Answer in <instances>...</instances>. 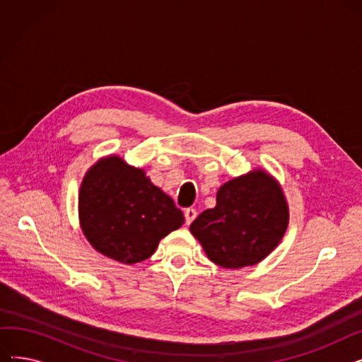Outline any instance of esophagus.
Instances as JSON below:
<instances>
[{"instance_id":"1","label":"esophagus","mask_w":362,"mask_h":362,"mask_svg":"<svg viewBox=\"0 0 362 362\" xmlns=\"http://www.w3.org/2000/svg\"><path fill=\"white\" fill-rule=\"evenodd\" d=\"M185 218H186V224H191L197 218V210H195V208H186V210H185Z\"/></svg>"}]
</instances>
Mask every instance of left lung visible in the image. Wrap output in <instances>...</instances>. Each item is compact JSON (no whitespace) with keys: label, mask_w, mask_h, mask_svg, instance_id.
Returning <instances> with one entry per match:
<instances>
[{"label":"left lung","mask_w":362,"mask_h":362,"mask_svg":"<svg viewBox=\"0 0 362 362\" xmlns=\"http://www.w3.org/2000/svg\"><path fill=\"white\" fill-rule=\"evenodd\" d=\"M288 224L289 206L280 185L257 168L226 182L216 206L201 213L189 229L214 264L242 269L267 257Z\"/></svg>","instance_id":"1"}]
</instances>
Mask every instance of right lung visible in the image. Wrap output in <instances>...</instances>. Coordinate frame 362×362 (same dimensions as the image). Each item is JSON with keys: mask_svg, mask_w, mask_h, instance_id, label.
<instances>
[{"mask_svg": "<svg viewBox=\"0 0 362 362\" xmlns=\"http://www.w3.org/2000/svg\"><path fill=\"white\" fill-rule=\"evenodd\" d=\"M79 220L93 248L123 264L149 258L160 240L185 223L173 199L152 185L142 168L117 156L101 158L86 171Z\"/></svg>", "mask_w": 362, "mask_h": 362, "instance_id": "add662e5", "label": "right lung"}]
</instances>
